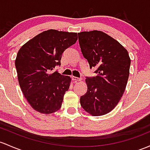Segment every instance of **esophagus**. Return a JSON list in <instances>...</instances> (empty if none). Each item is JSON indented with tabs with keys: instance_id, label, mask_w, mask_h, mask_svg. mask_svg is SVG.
Segmentation results:
<instances>
[{
	"instance_id": "obj_1",
	"label": "esophagus",
	"mask_w": 150,
	"mask_h": 150,
	"mask_svg": "<svg viewBox=\"0 0 150 150\" xmlns=\"http://www.w3.org/2000/svg\"><path fill=\"white\" fill-rule=\"evenodd\" d=\"M72 80H73L74 83H77V82L81 81L82 79L81 78H77V77H75V76H72Z\"/></svg>"
}]
</instances>
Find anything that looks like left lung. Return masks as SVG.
Masks as SVG:
<instances>
[{"instance_id": "1", "label": "left lung", "mask_w": 150, "mask_h": 150, "mask_svg": "<svg viewBox=\"0 0 150 150\" xmlns=\"http://www.w3.org/2000/svg\"><path fill=\"white\" fill-rule=\"evenodd\" d=\"M79 43L90 67L98 76L87 78L88 90L80 98V105L93 116L111 112L120 100L129 75L131 60L127 50L105 33L92 30L79 33Z\"/></svg>"}]
</instances>
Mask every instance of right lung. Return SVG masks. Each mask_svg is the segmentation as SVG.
<instances>
[{"instance_id": "right-lung-1", "label": "right lung", "mask_w": 150, "mask_h": 150, "mask_svg": "<svg viewBox=\"0 0 150 150\" xmlns=\"http://www.w3.org/2000/svg\"><path fill=\"white\" fill-rule=\"evenodd\" d=\"M78 40L77 33L50 29L30 39L20 48L15 60L19 85L35 111L51 114L61 108L71 78L57 71L65 49Z\"/></svg>"}]
</instances>
